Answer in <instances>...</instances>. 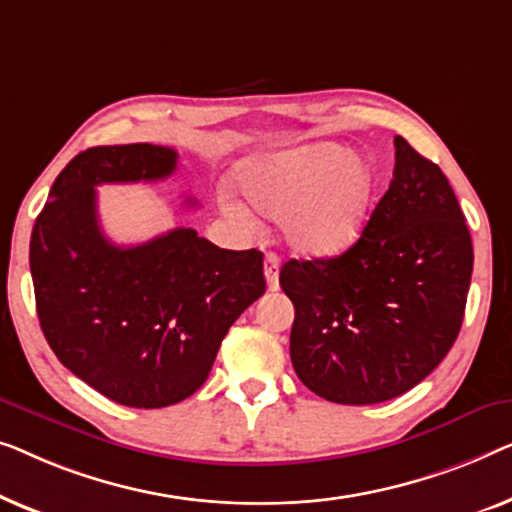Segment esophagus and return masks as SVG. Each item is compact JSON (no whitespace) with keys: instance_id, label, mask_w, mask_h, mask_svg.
I'll list each match as a JSON object with an SVG mask.
<instances>
[{"instance_id":"esophagus-1","label":"esophagus","mask_w":512,"mask_h":512,"mask_svg":"<svg viewBox=\"0 0 512 512\" xmlns=\"http://www.w3.org/2000/svg\"><path fill=\"white\" fill-rule=\"evenodd\" d=\"M278 266H280V262H278V257L273 255V253H269L266 255V259H264V276H266V287H269L271 292H276L278 290Z\"/></svg>"}]
</instances>
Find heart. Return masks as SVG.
Returning a JSON list of instances; mask_svg holds the SVG:
<instances>
[{
  "mask_svg": "<svg viewBox=\"0 0 512 512\" xmlns=\"http://www.w3.org/2000/svg\"><path fill=\"white\" fill-rule=\"evenodd\" d=\"M236 181L257 213L283 220L287 246L304 257L345 253L362 234L376 192L369 164L338 143L253 157L241 164ZM227 211L248 222L234 201H227Z\"/></svg>",
  "mask_w": 512,
  "mask_h": 512,
  "instance_id": "1",
  "label": "heart"
}]
</instances>
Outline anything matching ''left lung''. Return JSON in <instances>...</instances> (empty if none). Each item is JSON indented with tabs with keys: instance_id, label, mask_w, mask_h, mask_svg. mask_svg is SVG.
<instances>
[{
	"instance_id": "obj_1",
	"label": "left lung",
	"mask_w": 512,
	"mask_h": 512,
	"mask_svg": "<svg viewBox=\"0 0 512 512\" xmlns=\"http://www.w3.org/2000/svg\"><path fill=\"white\" fill-rule=\"evenodd\" d=\"M394 148V178L355 246L280 269L294 304V371L348 406L427 378L457 341L471 285L473 243L448 178L403 136Z\"/></svg>"
}]
</instances>
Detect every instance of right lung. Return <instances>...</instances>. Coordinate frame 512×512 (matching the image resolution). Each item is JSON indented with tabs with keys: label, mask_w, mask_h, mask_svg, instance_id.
<instances>
[{
	"label": "right lung",
	"mask_w": 512,
	"mask_h": 512,
	"mask_svg": "<svg viewBox=\"0 0 512 512\" xmlns=\"http://www.w3.org/2000/svg\"><path fill=\"white\" fill-rule=\"evenodd\" d=\"M176 162L174 148L153 143L83 150L55 178L32 229L43 336L74 376L129 408L197 392L229 327L266 290L259 250L218 248L190 227L129 248L106 239L95 187L162 181Z\"/></svg>",
	"instance_id": "add662e5"
}]
</instances>
